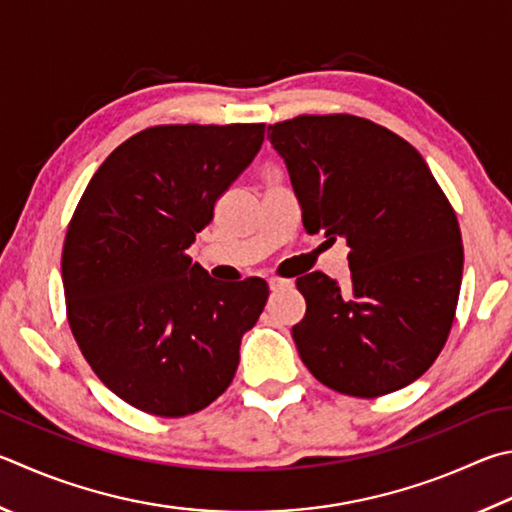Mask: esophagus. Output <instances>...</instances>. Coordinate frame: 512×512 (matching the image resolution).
I'll list each match as a JSON object with an SVG mask.
<instances>
[{"label":"esophagus","instance_id":"obj_1","mask_svg":"<svg viewBox=\"0 0 512 512\" xmlns=\"http://www.w3.org/2000/svg\"><path fill=\"white\" fill-rule=\"evenodd\" d=\"M268 284H271L273 291H280V288L291 286L293 280H284V277H271V280H268Z\"/></svg>","mask_w":512,"mask_h":512}]
</instances>
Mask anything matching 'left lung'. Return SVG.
Returning a JSON list of instances; mask_svg holds the SVG:
<instances>
[{
	"label": "left lung",
	"mask_w": 512,
	"mask_h": 512,
	"mask_svg": "<svg viewBox=\"0 0 512 512\" xmlns=\"http://www.w3.org/2000/svg\"><path fill=\"white\" fill-rule=\"evenodd\" d=\"M309 235L345 237L351 280L297 277L295 347L322 385L378 398L421 378L450 336L463 244L454 208L414 147L351 114L268 125Z\"/></svg>",
	"instance_id": "obj_1"
}]
</instances>
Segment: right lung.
Returning a JSON list of instances; mask_svg holds the SVG:
<instances>
[{
	"instance_id": "right-lung-1",
	"label": "right lung",
	"mask_w": 512,
	"mask_h": 512,
	"mask_svg": "<svg viewBox=\"0 0 512 512\" xmlns=\"http://www.w3.org/2000/svg\"><path fill=\"white\" fill-rule=\"evenodd\" d=\"M262 143L264 123L147 127L78 201L62 250L67 320L102 385L136 410L188 416L235 378L268 284H219L185 250Z\"/></svg>"
}]
</instances>
